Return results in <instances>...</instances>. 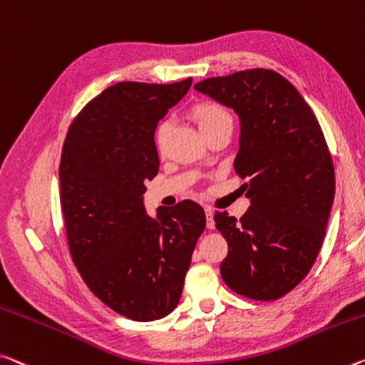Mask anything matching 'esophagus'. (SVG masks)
Masks as SVG:
<instances>
[{
    "instance_id": "esophagus-1",
    "label": "esophagus",
    "mask_w": 365,
    "mask_h": 365,
    "mask_svg": "<svg viewBox=\"0 0 365 365\" xmlns=\"http://www.w3.org/2000/svg\"><path fill=\"white\" fill-rule=\"evenodd\" d=\"M205 212H206V225H207V229H214V227H216V222H214L212 211L210 210V207H206Z\"/></svg>"
}]
</instances>
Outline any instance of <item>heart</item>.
<instances>
[{"label": "heart", "instance_id": "1", "mask_svg": "<svg viewBox=\"0 0 365 365\" xmlns=\"http://www.w3.org/2000/svg\"><path fill=\"white\" fill-rule=\"evenodd\" d=\"M192 118L196 121V125L200 126V130L205 133V136H207L211 131L230 121V115L227 113V110L222 106H219L217 102L201 101L192 107ZM167 131H169V125H167L165 121H162L158 128H155L154 140L158 149H162V146H164Z\"/></svg>", "mask_w": 365, "mask_h": 365}]
</instances>
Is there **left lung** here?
Returning <instances> with one entry per match:
<instances>
[{"mask_svg":"<svg viewBox=\"0 0 365 365\" xmlns=\"http://www.w3.org/2000/svg\"><path fill=\"white\" fill-rule=\"evenodd\" d=\"M195 89L234 108L240 148L234 160L250 207L237 221L214 212L229 252L221 276L234 292L276 300L291 292L322 250L334 200V167L314 110L273 69L207 78Z\"/></svg>","mask_w":365,"mask_h":365,"instance_id":"8db88e82","label":"left lung"}]
</instances>
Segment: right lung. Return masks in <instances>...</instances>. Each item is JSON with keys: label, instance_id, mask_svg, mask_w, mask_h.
I'll return each mask as SVG.
<instances>
[{"label": "right lung", "instance_id": "right-lung-1", "mask_svg": "<svg viewBox=\"0 0 365 365\" xmlns=\"http://www.w3.org/2000/svg\"><path fill=\"white\" fill-rule=\"evenodd\" d=\"M192 78L172 84L117 83L69 126L60 160V203L69 253L107 307L136 322L169 315L206 227L203 207L183 200L146 214L144 182L159 172L154 133Z\"/></svg>", "mask_w": 365, "mask_h": 365}]
</instances>
